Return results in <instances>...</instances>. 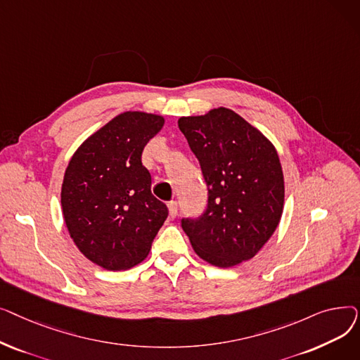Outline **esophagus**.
<instances>
[{
  "instance_id": "esophagus-1",
  "label": "esophagus",
  "mask_w": 360,
  "mask_h": 360,
  "mask_svg": "<svg viewBox=\"0 0 360 360\" xmlns=\"http://www.w3.org/2000/svg\"><path fill=\"white\" fill-rule=\"evenodd\" d=\"M167 207H169V216L175 219L178 214V201H169Z\"/></svg>"
}]
</instances>
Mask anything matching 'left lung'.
<instances>
[{
	"label": "left lung",
	"instance_id": "left-lung-1",
	"mask_svg": "<svg viewBox=\"0 0 360 360\" xmlns=\"http://www.w3.org/2000/svg\"><path fill=\"white\" fill-rule=\"evenodd\" d=\"M178 127L200 162L207 209L182 219L194 251L216 267L251 259L271 238L285 204V179L271 141L228 108L182 117Z\"/></svg>",
	"mask_w": 360,
	"mask_h": 360
}]
</instances>
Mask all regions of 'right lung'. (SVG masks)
<instances>
[{
  "mask_svg": "<svg viewBox=\"0 0 360 360\" xmlns=\"http://www.w3.org/2000/svg\"><path fill=\"white\" fill-rule=\"evenodd\" d=\"M163 124L155 113H120L77 148L65 169L61 205L68 233L86 258L106 270L141 262L167 217L141 163L144 146Z\"/></svg>",
  "mask_w": 360,
  "mask_h": 360,
  "instance_id": "add662e5",
  "label": "right lung"
}]
</instances>
